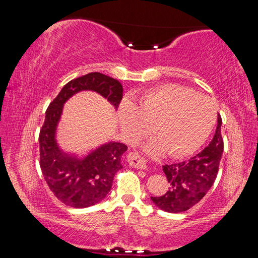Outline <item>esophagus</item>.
Here are the masks:
<instances>
[{"mask_svg": "<svg viewBox=\"0 0 258 258\" xmlns=\"http://www.w3.org/2000/svg\"><path fill=\"white\" fill-rule=\"evenodd\" d=\"M127 161L130 166H132L134 168H139V169H146L147 165L146 161L143 160V158L137 152H130L127 155Z\"/></svg>", "mask_w": 258, "mask_h": 258, "instance_id": "obj_1", "label": "esophagus"}]
</instances>
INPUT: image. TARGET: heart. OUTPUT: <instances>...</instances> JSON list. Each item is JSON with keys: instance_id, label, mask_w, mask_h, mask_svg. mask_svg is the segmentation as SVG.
Returning a JSON list of instances; mask_svg holds the SVG:
<instances>
[{"instance_id": "obj_1", "label": "heart", "mask_w": 258, "mask_h": 258, "mask_svg": "<svg viewBox=\"0 0 258 258\" xmlns=\"http://www.w3.org/2000/svg\"><path fill=\"white\" fill-rule=\"evenodd\" d=\"M124 139L135 143L151 133L157 139L145 150L151 156L167 152L171 158L194 155L204 145L215 125L212 99L189 87L166 84L143 94L133 103L123 101L117 111Z\"/></svg>"}]
</instances>
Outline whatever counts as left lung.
I'll list each match as a JSON object with an SVG mask.
<instances>
[{
    "instance_id": "obj_1",
    "label": "left lung",
    "mask_w": 258,
    "mask_h": 258,
    "mask_svg": "<svg viewBox=\"0 0 258 258\" xmlns=\"http://www.w3.org/2000/svg\"><path fill=\"white\" fill-rule=\"evenodd\" d=\"M221 126L222 118L218 115L215 134L208 147L189 160L163 166V171L171 186L160 197H151L152 203L161 211L185 212L198 204L211 189L215 182L223 154Z\"/></svg>"
}]
</instances>
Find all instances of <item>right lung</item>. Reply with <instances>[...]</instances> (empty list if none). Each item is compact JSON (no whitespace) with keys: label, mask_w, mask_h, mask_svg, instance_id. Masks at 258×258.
Returning a JSON list of instances; mask_svg holds the SVG:
<instances>
[{"label":"right lung","mask_w":258,"mask_h":258,"mask_svg":"<svg viewBox=\"0 0 258 258\" xmlns=\"http://www.w3.org/2000/svg\"><path fill=\"white\" fill-rule=\"evenodd\" d=\"M82 91L100 94L115 109L123 98V86L118 81L101 73H90L68 82L47 107L40 132V166L55 197L75 208L93 206L106 198L113 175L123 168L121 156L127 150L124 143L110 141L78 157L66 154L59 147L56 131L64 103Z\"/></svg>","instance_id":"1"}]
</instances>
